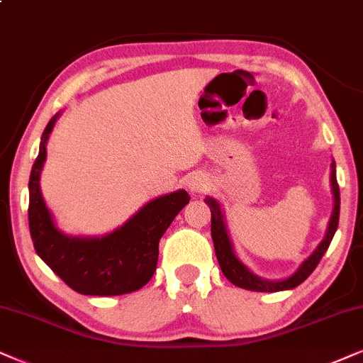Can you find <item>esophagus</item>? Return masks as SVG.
Listing matches in <instances>:
<instances>
[{"mask_svg":"<svg viewBox=\"0 0 363 363\" xmlns=\"http://www.w3.org/2000/svg\"><path fill=\"white\" fill-rule=\"evenodd\" d=\"M187 189L191 192H196V194H201V192H206L211 187V181L209 177L203 172H194L191 174L189 179L186 182Z\"/></svg>","mask_w":363,"mask_h":363,"instance_id":"1","label":"esophagus"}]
</instances>
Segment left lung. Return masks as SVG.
<instances>
[{
  "label": "left lung",
  "instance_id": "left-lung-1",
  "mask_svg": "<svg viewBox=\"0 0 363 363\" xmlns=\"http://www.w3.org/2000/svg\"><path fill=\"white\" fill-rule=\"evenodd\" d=\"M332 192H333V213L332 218H330L327 235L320 242L318 247L308 256L303 263H301L300 268L296 269L295 273L291 274L290 278L284 279H264L258 277L247 268L246 264L241 263V259L238 258L235 253V247H233L231 238L228 235L226 223H224V213L221 209V204L214 199V197H206L204 203L211 208V236H213L214 242V251L216 256H218L219 266H221V272L224 273L229 281L236 286L245 288V290L251 291H283V290H291V288H296L298 284H301L306 278L313 273V269L318 266L320 259L323 258L325 251L328 250L330 242L333 240L335 231L338 228V216H340V187H338L337 182V174H335V162H332Z\"/></svg>",
  "mask_w": 363,
  "mask_h": 363
}]
</instances>
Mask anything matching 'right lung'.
<instances>
[{
  "mask_svg": "<svg viewBox=\"0 0 363 363\" xmlns=\"http://www.w3.org/2000/svg\"><path fill=\"white\" fill-rule=\"evenodd\" d=\"M58 116L45 127L38 157L30 174L28 221L36 253L55 274L82 295L116 296L140 290L157 268L160 238L191 196L179 189L152 199L108 235L79 238L62 233L40 189L47 140Z\"/></svg>",
  "mask_w": 363,
  "mask_h": 363,
  "instance_id": "right-lung-1",
  "label": "right lung"
}]
</instances>
